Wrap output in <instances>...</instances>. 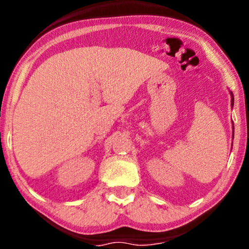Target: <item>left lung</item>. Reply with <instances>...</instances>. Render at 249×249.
Instances as JSON below:
<instances>
[{"label":"left lung","mask_w":249,"mask_h":249,"mask_svg":"<svg viewBox=\"0 0 249 249\" xmlns=\"http://www.w3.org/2000/svg\"><path fill=\"white\" fill-rule=\"evenodd\" d=\"M230 95H231V107H233V94H232V91H230Z\"/></svg>","instance_id":"1"}]
</instances>
